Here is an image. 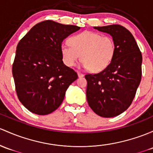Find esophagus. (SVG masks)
I'll use <instances>...</instances> for the list:
<instances>
[{"label":"esophagus","mask_w":153,"mask_h":153,"mask_svg":"<svg viewBox=\"0 0 153 153\" xmlns=\"http://www.w3.org/2000/svg\"><path fill=\"white\" fill-rule=\"evenodd\" d=\"M77 73H78V75L79 78H81V77H83V74L82 72H79V71H77Z\"/></svg>","instance_id":"34e87169"}]
</instances>
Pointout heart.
<instances>
[{
	"label": "heart",
	"instance_id": "1",
	"mask_svg": "<svg viewBox=\"0 0 153 153\" xmlns=\"http://www.w3.org/2000/svg\"><path fill=\"white\" fill-rule=\"evenodd\" d=\"M68 43L70 46L61 47L64 64L72 67L81 59L83 67L94 72L102 71L110 65L117 49L112 37L88 30L71 36Z\"/></svg>",
	"mask_w": 153,
	"mask_h": 153
}]
</instances>
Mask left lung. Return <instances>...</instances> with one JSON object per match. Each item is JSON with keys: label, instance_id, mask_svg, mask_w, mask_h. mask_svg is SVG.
<instances>
[{"label": "left lung", "instance_id": "left-lung-1", "mask_svg": "<svg viewBox=\"0 0 153 153\" xmlns=\"http://www.w3.org/2000/svg\"><path fill=\"white\" fill-rule=\"evenodd\" d=\"M109 33L116 43L110 65L97 74H87L86 98L93 111L102 117L120 115L131 105L141 79L142 55L132 33L120 25L94 27Z\"/></svg>", "mask_w": 153, "mask_h": 153}]
</instances>
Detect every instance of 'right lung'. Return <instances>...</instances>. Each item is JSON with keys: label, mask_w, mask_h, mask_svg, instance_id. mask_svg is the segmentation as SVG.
<instances>
[{"label": "right lung", "mask_w": 153, "mask_h": 153, "mask_svg": "<svg viewBox=\"0 0 153 153\" xmlns=\"http://www.w3.org/2000/svg\"><path fill=\"white\" fill-rule=\"evenodd\" d=\"M79 29L45 20L19 42L12 75L19 100L32 113L46 115L56 110L78 78L76 72L63 63L61 47L64 39Z\"/></svg>", "instance_id": "1"}]
</instances>
